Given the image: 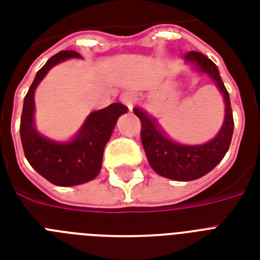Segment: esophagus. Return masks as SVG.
<instances>
[{
  "instance_id": "esophagus-1",
  "label": "esophagus",
  "mask_w": 260,
  "mask_h": 260,
  "mask_svg": "<svg viewBox=\"0 0 260 260\" xmlns=\"http://www.w3.org/2000/svg\"><path fill=\"white\" fill-rule=\"evenodd\" d=\"M120 101L124 104V105H126L129 109H132V106H134V104L136 102V94L132 93V91H124V93L120 95Z\"/></svg>"
}]
</instances>
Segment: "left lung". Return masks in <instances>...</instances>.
Returning a JSON list of instances; mask_svg holds the SVG:
<instances>
[{
	"mask_svg": "<svg viewBox=\"0 0 260 260\" xmlns=\"http://www.w3.org/2000/svg\"><path fill=\"white\" fill-rule=\"evenodd\" d=\"M183 58L186 63L208 74L216 82L225 101V118L217 136L210 142L187 146L171 140L159 128L156 120L140 108H135L134 113L142 122L140 138L148 163L155 173L174 181H193L213 170L225 156L234 134L230 94L222 83L217 66L208 56L197 51H190Z\"/></svg>",
	"mask_w": 260,
	"mask_h": 260,
	"instance_id": "1",
	"label": "left lung"
}]
</instances>
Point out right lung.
<instances>
[{"label": "right lung", "mask_w": 260, "mask_h": 260, "mask_svg": "<svg viewBox=\"0 0 260 260\" xmlns=\"http://www.w3.org/2000/svg\"><path fill=\"white\" fill-rule=\"evenodd\" d=\"M69 58H81L71 50L60 51L38 71L22 106L20 136L26 160L47 181L58 186H75L97 177L102 154L113 132L117 118L128 108L120 102L89 114L86 121L71 142H55L39 134L34 121L35 90L51 67Z\"/></svg>", "instance_id": "obj_1"}]
</instances>
